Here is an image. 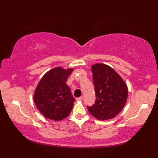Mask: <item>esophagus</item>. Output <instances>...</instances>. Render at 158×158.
<instances>
[{
  "label": "esophagus",
  "mask_w": 158,
  "mask_h": 158,
  "mask_svg": "<svg viewBox=\"0 0 158 158\" xmlns=\"http://www.w3.org/2000/svg\"><path fill=\"white\" fill-rule=\"evenodd\" d=\"M76 100H77V101H82V100H83V96L79 97V98H77Z\"/></svg>",
  "instance_id": "34e87169"
}]
</instances>
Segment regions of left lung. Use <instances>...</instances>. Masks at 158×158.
I'll list each match as a JSON object with an SVG mask.
<instances>
[{
	"instance_id": "obj_1",
	"label": "left lung",
	"mask_w": 158,
	"mask_h": 158,
	"mask_svg": "<svg viewBox=\"0 0 158 158\" xmlns=\"http://www.w3.org/2000/svg\"><path fill=\"white\" fill-rule=\"evenodd\" d=\"M96 99L88 109L97 119H113L125 106L128 89L123 79L111 67L97 63L92 66Z\"/></svg>"
}]
</instances>
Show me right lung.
Segmentation results:
<instances>
[{"label": "right lung", "instance_id": "add662e5", "mask_svg": "<svg viewBox=\"0 0 158 158\" xmlns=\"http://www.w3.org/2000/svg\"><path fill=\"white\" fill-rule=\"evenodd\" d=\"M73 71V68L56 67L47 72L39 82L33 98L36 108L46 118L58 122L71 112L75 100L66 82Z\"/></svg>", "mask_w": 158, "mask_h": 158}]
</instances>
